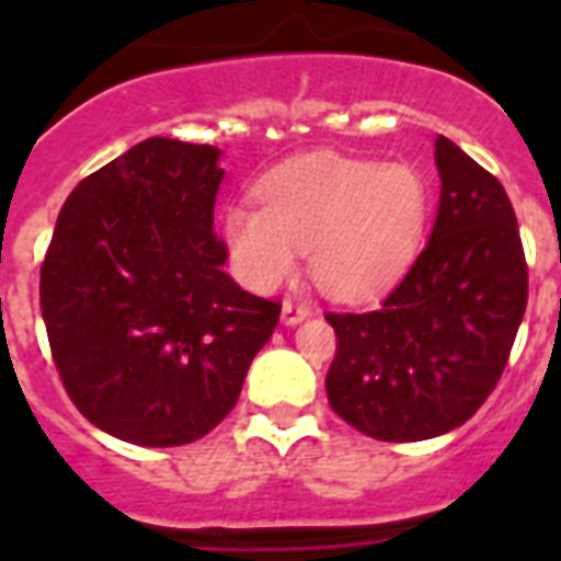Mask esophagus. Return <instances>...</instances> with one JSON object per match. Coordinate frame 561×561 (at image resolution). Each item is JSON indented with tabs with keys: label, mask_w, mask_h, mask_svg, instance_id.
<instances>
[{
	"label": "esophagus",
	"mask_w": 561,
	"mask_h": 561,
	"mask_svg": "<svg viewBox=\"0 0 561 561\" xmlns=\"http://www.w3.org/2000/svg\"><path fill=\"white\" fill-rule=\"evenodd\" d=\"M309 314H311L309 306L297 304V300H284V309H280V320H284V325L304 323Z\"/></svg>",
	"instance_id": "1"
}]
</instances>
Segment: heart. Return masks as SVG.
<instances>
[{"mask_svg": "<svg viewBox=\"0 0 561 561\" xmlns=\"http://www.w3.org/2000/svg\"><path fill=\"white\" fill-rule=\"evenodd\" d=\"M433 219V185L410 162L311 153L270 173L261 210L232 205L225 238L244 284L272 291L309 252V275L334 300H368L408 275Z\"/></svg>", "mask_w": 561, "mask_h": 561, "instance_id": "heart-1", "label": "heart"}]
</instances>
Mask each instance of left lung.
<instances>
[{
	"instance_id": "1",
	"label": "left lung",
	"mask_w": 561,
	"mask_h": 561,
	"mask_svg": "<svg viewBox=\"0 0 561 561\" xmlns=\"http://www.w3.org/2000/svg\"><path fill=\"white\" fill-rule=\"evenodd\" d=\"M433 236L374 311L325 314L336 356L331 408L376 440L460 427L503 374L528 304V266L503 185L453 140H435Z\"/></svg>"
}]
</instances>
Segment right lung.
Segmentation results:
<instances>
[{
    "label": "right lung",
    "instance_id": "obj_1",
    "mask_svg": "<svg viewBox=\"0 0 561 561\" xmlns=\"http://www.w3.org/2000/svg\"><path fill=\"white\" fill-rule=\"evenodd\" d=\"M216 146L148 137L78 182L42 264V317L69 399L137 447H182L232 408L280 304L227 275Z\"/></svg>",
    "mask_w": 561,
    "mask_h": 561
}]
</instances>
